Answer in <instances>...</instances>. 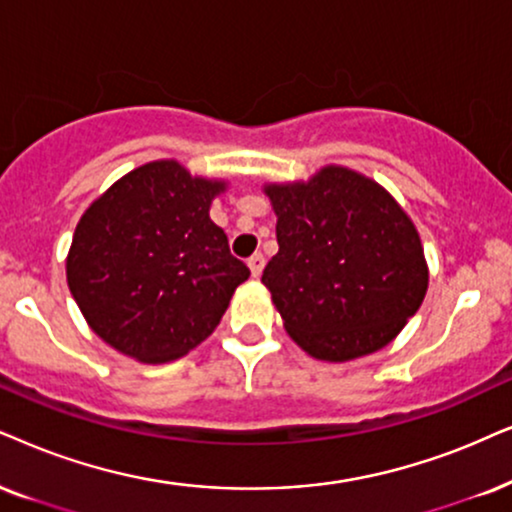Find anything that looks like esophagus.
I'll list each match as a JSON object with an SVG mask.
<instances>
[{
    "label": "esophagus",
    "mask_w": 512,
    "mask_h": 512,
    "mask_svg": "<svg viewBox=\"0 0 512 512\" xmlns=\"http://www.w3.org/2000/svg\"><path fill=\"white\" fill-rule=\"evenodd\" d=\"M248 267L252 271V276H260L262 274V269H264V255H262V252H255V255L250 257Z\"/></svg>",
    "instance_id": "obj_1"
}]
</instances>
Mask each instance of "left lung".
<instances>
[{
    "label": "left lung",
    "mask_w": 512,
    "mask_h": 512,
    "mask_svg": "<svg viewBox=\"0 0 512 512\" xmlns=\"http://www.w3.org/2000/svg\"><path fill=\"white\" fill-rule=\"evenodd\" d=\"M264 191L278 252L262 283L290 338L323 361L364 357L397 338L428 290L423 245L397 200L335 165Z\"/></svg>",
    "instance_id": "8db88e82"
}]
</instances>
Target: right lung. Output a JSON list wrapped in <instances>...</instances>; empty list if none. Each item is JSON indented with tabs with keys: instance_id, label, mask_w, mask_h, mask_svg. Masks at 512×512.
I'll use <instances>...</instances> for the list:
<instances>
[{
	"instance_id": "1",
	"label": "right lung",
	"mask_w": 512,
	"mask_h": 512,
	"mask_svg": "<svg viewBox=\"0 0 512 512\" xmlns=\"http://www.w3.org/2000/svg\"><path fill=\"white\" fill-rule=\"evenodd\" d=\"M222 181L174 160L129 172L89 205L70 245L68 288L92 331L144 364L184 357L215 331L250 276L210 219Z\"/></svg>"
}]
</instances>
